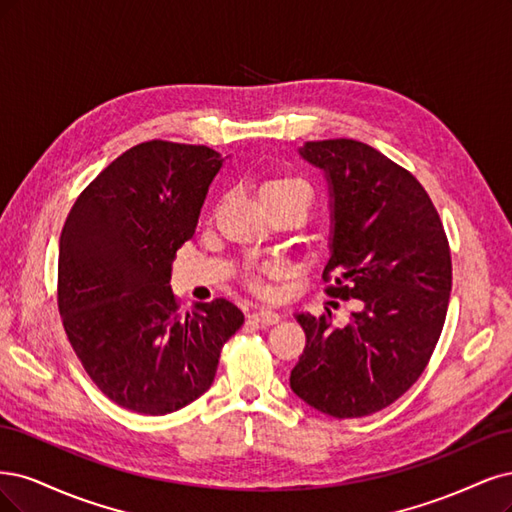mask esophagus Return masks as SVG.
Listing matches in <instances>:
<instances>
[{"label": "esophagus", "instance_id": "obj_1", "mask_svg": "<svg viewBox=\"0 0 512 512\" xmlns=\"http://www.w3.org/2000/svg\"><path fill=\"white\" fill-rule=\"evenodd\" d=\"M251 319L255 323H261V325H274L280 321V312L272 310V308H261V310H255Z\"/></svg>", "mask_w": 512, "mask_h": 512}]
</instances>
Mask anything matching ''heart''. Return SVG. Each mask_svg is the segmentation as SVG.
<instances>
[{"label":"heart","instance_id":"1","mask_svg":"<svg viewBox=\"0 0 512 512\" xmlns=\"http://www.w3.org/2000/svg\"><path fill=\"white\" fill-rule=\"evenodd\" d=\"M287 189H306V191H310V187L304 183L302 178L276 176V178H270V180H266V183H263L261 197H266V195L276 193V191H287ZM270 272H276V270H270Z\"/></svg>","mask_w":512,"mask_h":512}]
</instances>
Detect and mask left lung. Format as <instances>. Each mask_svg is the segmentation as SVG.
Returning a JSON list of instances; mask_svg holds the SVG:
<instances>
[{"instance_id":"obj_1","label":"left lung","mask_w":512,"mask_h":512,"mask_svg":"<svg viewBox=\"0 0 512 512\" xmlns=\"http://www.w3.org/2000/svg\"><path fill=\"white\" fill-rule=\"evenodd\" d=\"M298 153L327 183L329 295L359 300L344 327L295 312L306 349L289 385L329 417L393 404L425 370L447 317L451 253L419 180L357 140L304 142Z\"/></svg>"}]
</instances>
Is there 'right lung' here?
Instances as JSON below:
<instances>
[{"instance_id":"right-lung-1","label":"right lung","mask_w":512,"mask_h":512,"mask_svg":"<svg viewBox=\"0 0 512 512\" xmlns=\"http://www.w3.org/2000/svg\"><path fill=\"white\" fill-rule=\"evenodd\" d=\"M208 146L129 148L80 193L59 238V312L72 349L112 402L170 415L206 393L244 323L223 298L178 315L172 261L225 161Z\"/></svg>"}]
</instances>
